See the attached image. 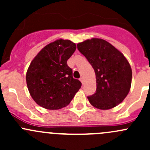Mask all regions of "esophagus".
Returning <instances> with one entry per match:
<instances>
[{
  "mask_svg": "<svg viewBox=\"0 0 150 150\" xmlns=\"http://www.w3.org/2000/svg\"><path fill=\"white\" fill-rule=\"evenodd\" d=\"M80 81H81V83H82L83 84L84 83V79H83V77H81V78H80Z\"/></svg>",
  "mask_w": 150,
  "mask_h": 150,
  "instance_id": "esophagus-1",
  "label": "esophagus"
}]
</instances>
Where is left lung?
I'll return each instance as SVG.
<instances>
[{
	"label": "left lung",
	"instance_id": "obj_1",
	"mask_svg": "<svg viewBox=\"0 0 150 150\" xmlns=\"http://www.w3.org/2000/svg\"><path fill=\"white\" fill-rule=\"evenodd\" d=\"M77 46L96 74V93L88 96L89 102L101 110L121 103L129 92L132 79L131 66L123 54L103 39L86 40Z\"/></svg>",
	"mask_w": 150,
	"mask_h": 150
}]
</instances>
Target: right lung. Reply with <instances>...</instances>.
<instances>
[{"label": "right lung", "mask_w": 150, "mask_h": 150, "mask_svg": "<svg viewBox=\"0 0 150 150\" xmlns=\"http://www.w3.org/2000/svg\"><path fill=\"white\" fill-rule=\"evenodd\" d=\"M76 49L69 40L59 39L46 46L30 63L26 74L29 92L33 100L48 110L68 105L81 87L72 77L67 62Z\"/></svg>", "instance_id": "right-lung-1"}]
</instances>
